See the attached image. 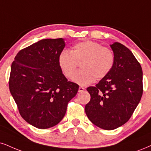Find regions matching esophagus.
<instances>
[{
	"mask_svg": "<svg viewBox=\"0 0 151 151\" xmlns=\"http://www.w3.org/2000/svg\"><path fill=\"white\" fill-rule=\"evenodd\" d=\"M84 90H85L84 87H80L79 89H78V92H82Z\"/></svg>",
	"mask_w": 151,
	"mask_h": 151,
	"instance_id": "obj_1",
	"label": "esophagus"
}]
</instances>
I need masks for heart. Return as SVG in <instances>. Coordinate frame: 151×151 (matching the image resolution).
I'll return each instance as SVG.
<instances>
[{"mask_svg":"<svg viewBox=\"0 0 151 151\" xmlns=\"http://www.w3.org/2000/svg\"><path fill=\"white\" fill-rule=\"evenodd\" d=\"M115 57L109 48L92 40L77 42L70 51L64 50L58 57L60 69L67 78H71L78 64L81 69L74 76L73 81L82 86L100 80L110 73L114 67Z\"/></svg>","mask_w":151,"mask_h":151,"instance_id":"b5f03b06","label":"heart"}]
</instances>
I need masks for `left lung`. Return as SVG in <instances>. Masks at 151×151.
Listing matches in <instances>:
<instances>
[{
	"label": "left lung",
	"mask_w": 151,
	"mask_h": 151,
	"mask_svg": "<svg viewBox=\"0 0 151 151\" xmlns=\"http://www.w3.org/2000/svg\"><path fill=\"white\" fill-rule=\"evenodd\" d=\"M111 47L115 57L114 67L95 86L87 87L91 99L85 107L89 120L106 130L126 123L143 94V72L139 61L120 42Z\"/></svg>",
	"instance_id": "obj_1"
}]
</instances>
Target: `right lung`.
Returning <instances> with one entry per match:
<instances>
[{"label": "right lung", "instance_id": "obj_1", "mask_svg": "<svg viewBox=\"0 0 151 151\" xmlns=\"http://www.w3.org/2000/svg\"><path fill=\"white\" fill-rule=\"evenodd\" d=\"M63 38L43 39L17 54L11 66L9 88L24 120L38 129L62 120L79 85L68 81L58 63Z\"/></svg>", "mask_w": 151, "mask_h": 151}]
</instances>
